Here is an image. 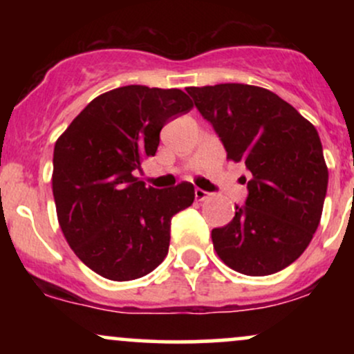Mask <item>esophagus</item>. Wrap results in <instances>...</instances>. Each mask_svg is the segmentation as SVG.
Here are the masks:
<instances>
[{
  "label": "esophagus",
  "mask_w": 354,
  "mask_h": 354,
  "mask_svg": "<svg viewBox=\"0 0 354 354\" xmlns=\"http://www.w3.org/2000/svg\"><path fill=\"white\" fill-rule=\"evenodd\" d=\"M208 196H209L208 191H205V189H201V188L194 189V198H196V201H205Z\"/></svg>",
  "instance_id": "34e87169"
}]
</instances>
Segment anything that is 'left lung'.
Segmentation results:
<instances>
[{
  "label": "left lung",
  "instance_id": "obj_1",
  "mask_svg": "<svg viewBox=\"0 0 354 354\" xmlns=\"http://www.w3.org/2000/svg\"><path fill=\"white\" fill-rule=\"evenodd\" d=\"M186 91L230 160L251 173L245 205L211 231L214 250L238 273H278L303 254L323 213L328 168L318 131L270 89L225 83Z\"/></svg>",
  "mask_w": 354,
  "mask_h": 354
}]
</instances>
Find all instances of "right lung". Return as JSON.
Returning <instances> with one entry per match:
<instances>
[{
	"instance_id": "right-lung-1",
	"label": "right lung",
	"mask_w": 354,
	"mask_h": 354,
	"mask_svg": "<svg viewBox=\"0 0 354 354\" xmlns=\"http://www.w3.org/2000/svg\"><path fill=\"white\" fill-rule=\"evenodd\" d=\"M191 108L181 89L129 84L93 100L56 141L53 196L61 231L103 278H141L168 254L171 218L193 205L194 186L146 188L135 173L156 153L161 128Z\"/></svg>"
}]
</instances>
